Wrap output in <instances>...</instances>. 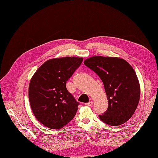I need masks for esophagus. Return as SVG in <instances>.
<instances>
[{"mask_svg":"<svg viewBox=\"0 0 158 158\" xmlns=\"http://www.w3.org/2000/svg\"><path fill=\"white\" fill-rule=\"evenodd\" d=\"M93 103H94L93 102H88L87 103H85V105H86V106H92Z\"/></svg>","mask_w":158,"mask_h":158,"instance_id":"34e87169","label":"esophagus"}]
</instances>
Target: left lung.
Wrapping results in <instances>:
<instances>
[{
    "instance_id": "left-lung-1",
    "label": "left lung",
    "mask_w": 158,
    "mask_h": 158,
    "mask_svg": "<svg viewBox=\"0 0 158 158\" xmlns=\"http://www.w3.org/2000/svg\"><path fill=\"white\" fill-rule=\"evenodd\" d=\"M84 64L102 80L108 107L99 119L111 126L121 125L135 112L140 96L137 76L131 64L117 57L95 56Z\"/></svg>"
}]
</instances>
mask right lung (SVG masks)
<instances>
[{"label":"right lung","instance_id":"obj_1","mask_svg":"<svg viewBox=\"0 0 158 158\" xmlns=\"http://www.w3.org/2000/svg\"><path fill=\"white\" fill-rule=\"evenodd\" d=\"M83 58L66 56L50 59L37 69L29 85V100L36 118L52 129L64 127L78 110L76 102L66 84Z\"/></svg>","mask_w":158,"mask_h":158}]
</instances>
